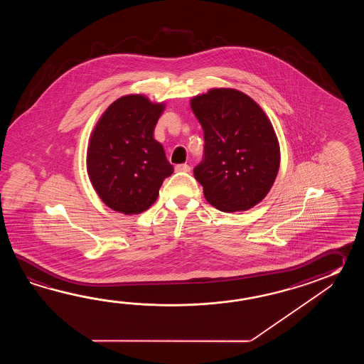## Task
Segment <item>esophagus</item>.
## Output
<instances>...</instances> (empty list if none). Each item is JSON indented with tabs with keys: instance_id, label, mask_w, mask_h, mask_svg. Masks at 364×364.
Segmentation results:
<instances>
[{
	"instance_id": "esophagus-1",
	"label": "esophagus",
	"mask_w": 364,
	"mask_h": 364,
	"mask_svg": "<svg viewBox=\"0 0 364 364\" xmlns=\"http://www.w3.org/2000/svg\"><path fill=\"white\" fill-rule=\"evenodd\" d=\"M176 171H191V168H190V165H187V164H179L176 166Z\"/></svg>"
}]
</instances>
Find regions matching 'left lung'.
I'll return each instance as SVG.
<instances>
[{"instance_id":"obj_1","label":"left lung","mask_w":364,"mask_h":364,"mask_svg":"<svg viewBox=\"0 0 364 364\" xmlns=\"http://www.w3.org/2000/svg\"><path fill=\"white\" fill-rule=\"evenodd\" d=\"M204 132V156L193 176L223 212L252 208L269 193L279 168V146L268 117L247 95L215 88L191 100Z\"/></svg>"}]
</instances>
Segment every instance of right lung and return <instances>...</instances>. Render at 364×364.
<instances>
[{"instance_id": "obj_1", "label": "right lung", "mask_w": 364, "mask_h": 364, "mask_svg": "<svg viewBox=\"0 0 364 364\" xmlns=\"http://www.w3.org/2000/svg\"><path fill=\"white\" fill-rule=\"evenodd\" d=\"M141 95L119 97L96 124L87 154L93 188L109 208L124 215L147 210L174 171L154 130L163 113Z\"/></svg>"}]
</instances>
